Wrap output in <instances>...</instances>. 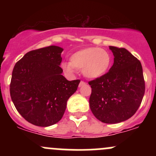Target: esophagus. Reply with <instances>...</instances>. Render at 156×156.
Wrapping results in <instances>:
<instances>
[{"mask_svg": "<svg viewBox=\"0 0 156 156\" xmlns=\"http://www.w3.org/2000/svg\"><path fill=\"white\" fill-rule=\"evenodd\" d=\"M84 84H86V83H85V82H84V81H81V82L79 83V85H78V87H82V86H84Z\"/></svg>", "mask_w": 156, "mask_h": 156, "instance_id": "1", "label": "esophagus"}]
</instances>
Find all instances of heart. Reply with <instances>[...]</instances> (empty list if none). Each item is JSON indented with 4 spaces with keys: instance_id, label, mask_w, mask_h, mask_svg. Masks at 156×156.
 <instances>
[{
    "instance_id": "1",
    "label": "heart",
    "mask_w": 156,
    "mask_h": 156,
    "mask_svg": "<svg viewBox=\"0 0 156 156\" xmlns=\"http://www.w3.org/2000/svg\"><path fill=\"white\" fill-rule=\"evenodd\" d=\"M71 62H63L61 67L69 75L75 73V69H81L82 74L91 79L103 76L111 64V56L103 48H90L74 53Z\"/></svg>"
}]
</instances>
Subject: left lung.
<instances>
[{"label":"left lung","mask_w":156,"mask_h":156,"mask_svg":"<svg viewBox=\"0 0 156 156\" xmlns=\"http://www.w3.org/2000/svg\"><path fill=\"white\" fill-rule=\"evenodd\" d=\"M114 63L103 76L89 81L90 108L103 123L125 122L135 114L145 93L140 62L125 48L109 46Z\"/></svg>","instance_id":"1"}]
</instances>
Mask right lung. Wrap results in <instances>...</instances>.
I'll return each instance as SVG.
<instances>
[{"instance_id":"add662e5","label":"right lung","mask_w":156,"mask_h":156,"mask_svg":"<svg viewBox=\"0 0 156 156\" xmlns=\"http://www.w3.org/2000/svg\"><path fill=\"white\" fill-rule=\"evenodd\" d=\"M60 47L31 50L16 63L10 82L14 106L27 122L48 127L61 120L69 98L80 80L68 81L62 75Z\"/></svg>"}]
</instances>
